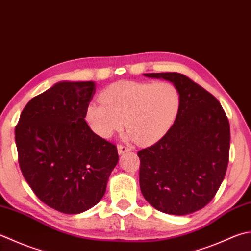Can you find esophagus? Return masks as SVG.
Instances as JSON below:
<instances>
[{"instance_id":"1","label":"esophagus","mask_w":251,"mask_h":251,"mask_svg":"<svg viewBox=\"0 0 251 251\" xmlns=\"http://www.w3.org/2000/svg\"><path fill=\"white\" fill-rule=\"evenodd\" d=\"M131 149L129 147H126V146H123V145H119L117 146V151H119V153H125V152H129Z\"/></svg>"}]
</instances>
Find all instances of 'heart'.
<instances>
[{"label": "heart", "mask_w": 251, "mask_h": 251, "mask_svg": "<svg viewBox=\"0 0 251 251\" xmlns=\"http://www.w3.org/2000/svg\"><path fill=\"white\" fill-rule=\"evenodd\" d=\"M100 102L86 109L91 130L102 138L125 128L138 145L158 141L173 124L180 105V96L173 83L121 80L100 93Z\"/></svg>", "instance_id": "obj_1"}]
</instances>
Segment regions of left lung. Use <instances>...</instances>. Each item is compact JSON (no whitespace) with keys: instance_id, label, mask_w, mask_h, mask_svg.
<instances>
[{"instance_id":"obj_1","label":"left lung","mask_w":251,"mask_h":251,"mask_svg":"<svg viewBox=\"0 0 251 251\" xmlns=\"http://www.w3.org/2000/svg\"><path fill=\"white\" fill-rule=\"evenodd\" d=\"M177 88L180 105L173 126L153 146L138 152L145 199L161 212L185 215L214 198L226 173L229 123L210 92L179 73H149Z\"/></svg>"}]
</instances>
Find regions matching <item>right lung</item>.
<instances>
[{
	"instance_id": "right-lung-1",
	"label": "right lung",
	"mask_w": 251,
	"mask_h": 251,
	"mask_svg": "<svg viewBox=\"0 0 251 251\" xmlns=\"http://www.w3.org/2000/svg\"><path fill=\"white\" fill-rule=\"evenodd\" d=\"M93 81H61L32 98L15 127L19 168L42 202L66 214L102 199L119 162L116 146L85 120Z\"/></svg>"
}]
</instances>
